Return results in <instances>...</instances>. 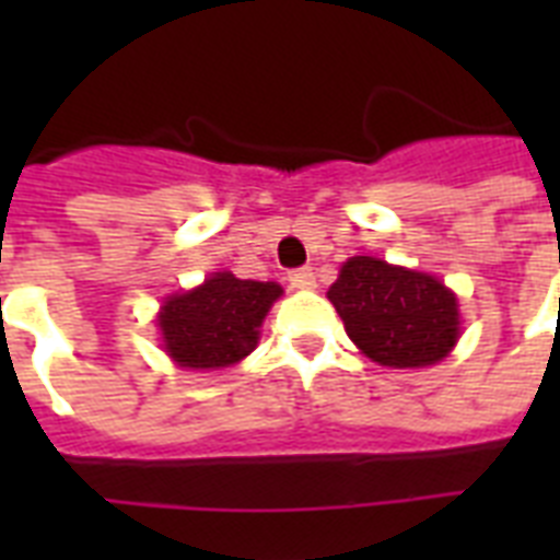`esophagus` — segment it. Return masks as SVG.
<instances>
[{
	"mask_svg": "<svg viewBox=\"0 0 560 560\" xmlns=\"http://www.w3.org/2000/svg\"><path fill=\"white\" fill-rule=\"evenodd\" d=\"M288 281H290V288L311 290L316 284V276H314V270H311V267H299V270L288 272Z\"/></svg>",
	"mask_w": 560,
	"mask_h": 560,
	"instance_id": "34e87169",
	"label": "esophagus"
}]
</instances>
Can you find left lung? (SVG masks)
Here are the masks:
<instances>
[{"instance_id": "left-lung-1", "label": "left lung", "mask_w": 560, "mask_h": 560, "mask_svg": "<svg viewBox=\"0 0 560 560\" xmlns=\"http://www.w3.org/2000/svg\"><path fill=\"white\" fill-rule=\"evenodd\" d=\"M328 299L354 346L381 366H430L459 337L456 296L442 281L369 255L342 264Z\"/></svg>"}]
</instances>
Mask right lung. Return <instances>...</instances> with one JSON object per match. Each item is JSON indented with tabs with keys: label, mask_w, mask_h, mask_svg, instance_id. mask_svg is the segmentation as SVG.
Returning a JSON list of instances; mask_svg holds the SVG:
<instances>
[{
	"label": "right lung",
	"mask_w": 560,
	"mask_h": 560,
	"mask_svg": "<svg viewBox=\"0 0 560 560\" xmlns=\"http://www.w3.org/2000/svg\"><path fill=\"white\" fill-rule=\"evenodd\" d=\"M279 296L276 281L214 272L206 284L162 305L165 351L186 369L232 366L255 349L264 316Z\"/></svg>",
	"instance_id": "add662e5"
}]
</instances>
